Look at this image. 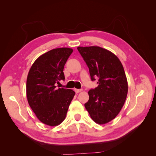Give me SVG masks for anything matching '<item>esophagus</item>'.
Listing matches in <instances>:
<instances>
[{
    "instance_id": "esophagus-1",
    "label": "esophagus",
    "mask_w": 156,
    "mask_h": 156,
    "mask_svg": "<svg viewBox=\"0 0 156 156\" xmlns=\"http://www.w3.org/2000/svg\"><path fill=\"white\" fill-rule=\"evenodd\" d=\"M82 90V89H74V91H75V92L76 93H79V92H81Z\"/></svg>"
}]
</instances>
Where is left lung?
<instances>
[{
    "label": "left lung",
    "mask_w": 156,
    "mask_h": 156,
    "mask_svg": "<svg viewBox=\"0 0 156 156\" xmlns=\"http://www.w3.org/2000/svg\"><path fill=\"white\" fill-rule=\"evenodd\" d=\"M89 68L92 81L98 78V86L88 91L85 108L95 122L107 123L117 117L123 106L128 92L124 68L119 59L98 46L78 47Z\"/></svg>",
    "instance_id": "8db88e82"
}]
</instances>
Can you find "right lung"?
I'll list each match as a JSON object with an SVG mask.
<instances>
[{
  "label": "right lung",
  "mask_w": 156,
  "mask_h": 156,
  "mask_svg": "<svg viewBox=\"0 0 156 156\" xmlns=\"http://www.w3.org/2000/svg\"><path fill=\"white\" fill-rule=\"evenodd\" d=\"M73 49H51L36 59L29 69L26 92L29 105L43 123L57 126L63 122L75 95L71 89L57 88L64 80V68Z\"/></svg>",
  "instance_id": "add662e5"
}]
</instances>
